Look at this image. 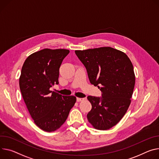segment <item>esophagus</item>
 <instances>
[{"label":"esophagus","instance_id":"34e87169","mask_svg":"<svg viewBox=\"0 0 159 159\" xmlns=\"http://www.w3.org/2000/svg\"><path fill=\"white\" fill-rule=\"evenodd\" d=\"M84 99V98H77V102H80L81 101H83Z\"/></svg>","mask_w":159,"mask_h":159}]
</instances>
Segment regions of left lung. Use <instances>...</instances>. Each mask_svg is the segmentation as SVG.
<instances>
[{
    "instance_id": "left-lung-1",
    "label": "left lung",
    "mask_w": 159,
    "mask_h": 159,
    "mask_svg": "<svg viewBox=\"0 0 159 159\" xmlns=\"http://www.w3.org/2000/svg\"><path fill=\"white\" fill-rule=\"evenodd\" d=\"M75 52L91 84L102 93V97L88 96L92 105L88 121L96 129H109L122 119L131 104L135 84L133 64L124 52L110 47Z\"/></svg>"
}]
</instances>
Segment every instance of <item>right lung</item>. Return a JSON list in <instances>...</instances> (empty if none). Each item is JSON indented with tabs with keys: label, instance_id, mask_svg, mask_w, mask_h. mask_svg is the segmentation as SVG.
Segmentation results:
<instances>
[{
	"label": "right lung",
	"instance_id": "add662e5",
	"mask_svg": "<svg viewBox=\"0 0 159 159\" xmlns=\"http://www.w3.org/2000/svg\"><path fill=\"white\" fill-rule=\"evenodd\" d=\"M68 49H44L28 56L23 63L20 88L35 124L43 131H54L66 120L76 102L74 96H62L50 88L58 84L60 67Z\"/></svg>",
	"mask_w": 159,
	"mask_h": 159
}]
</instances>
